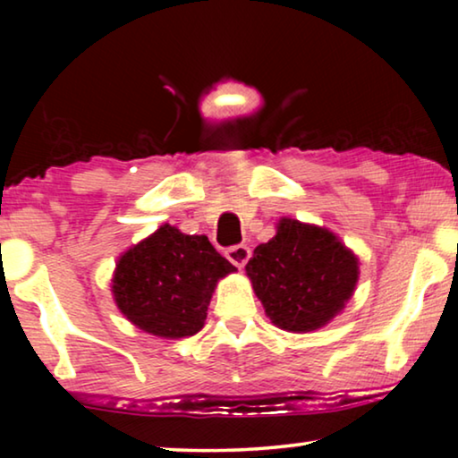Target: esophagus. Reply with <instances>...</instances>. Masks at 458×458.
<instances>
[{
	"label": "esophagus",
	"instance_id": "obj_1",
	"mask_svg": "<svg viewBox=\"0 0 458 458\" xmlns=\"http://www.w3.org/2000/svg\"><path fill=\"white\" fill-rule=\"evenodd\" d=\"M226 259L232 262V265L242 268L248 259H250V248L246 244H236V246H230L226 248Z\"/></svg>",
	"mask_w": 458,
	"mask_h": 458
}]
</instances>
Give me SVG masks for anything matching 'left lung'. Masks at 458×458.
Returning a JSON list of instances; mask_svg holds the SVG:
<instances>
[{"label": "left lung", "instance_id": "obj_1", "mask_svg": "<svg viewBox=\"0 0 458 458\" xmlns=\"http://www.w3.org/2000/svg\"><path fill=\"white\" fill-rule=\"evenodd\" d=\"M246 275L270 321L286 331H313L331 321L358 283V259L329 230L283 218L257 246Z\"/></svg>", "mask_w": 458, "mask_h": 458}]
</instances>
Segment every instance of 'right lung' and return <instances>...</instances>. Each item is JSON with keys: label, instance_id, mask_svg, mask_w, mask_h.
<instances>
[{"label": "right lung", "instance_id": "right-lung-1", "mask_svg": "<svg viewBox=\"0 0 458 458\" xmlns=\"http://www.w3.org/2000/svg\"><path fill=\"white\" fill-rule=\"evenodd\" d=\"M206 236L161 226L123 254L113 278L121 313L157 337H188L204 327L218 278L234 273Z\"/></svg>", "mask_w": 458, "mask_h": 458}]
</instances>
